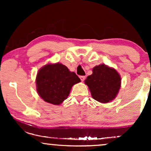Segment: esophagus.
I'll return each instance as SVG.
<instances>
[{"mask_svg":"<svg viewBox=\"0 0 151 151\" xmlns=\"http://www.w3.org/2000/svg\"><path fill=\"white\" fill-rule=\"evenodd\" d=\"M79 78H80L81 81H84V79H85V76H80Z\"/></svg>","mask_w":151,"mask_h":151,"instance_id":"34e87169","label":"esophagus"}]
</instances>
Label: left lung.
Instances as JSON below:
<instances>
[{
	"mask_svg": "<svg viewBox=\"0 0 151 151\" xmlns=\"http://www.w3.org/2000/svg\"><path fill=\"white\" fill-rule=\"evenodd\" d=\"M93 73L88 76L85 84L93 99L108 103L116 98L121 87V77L115 69L105 65L94 67Z\"/></svg>",
	"mask_w": 151,
	"mask_h": 151,
	"instance_id": "left-lung-1",
	"label": "left lung"
}]
</instances>
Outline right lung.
Listing matches in <instances>:
<instances>
[{
    "instance_id": "1",
    "label": "right lung",
    "mask_w": 151,
    "mask_h": 151,
    "mask_svg": "<svg viewBox=\"0 0 151 151\" xmlns=\"http://www.w3.org/2000/svg\"><path fill=\"white\" fill-rule=\"evenodd\" d=\"M80 81L77 74L62 64H47L37 72L36 86L45 101L60 105L67 99L72 86Z\"/></svg>"
}]
</instances>
